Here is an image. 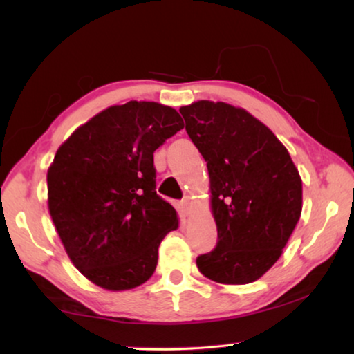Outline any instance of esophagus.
I'll use <instances>...</instances> for the list:
<instances>
[{
	"label": "esophagus",
	"instance_id": "34e87169",
	"mask_svg": "<svg viewBox=\"0 0 354 354\" xmlns=\"http://www.w3.org/2000/svg\"><path fill=\"white\" fill-rule=\"evenodd\" d=\"M179 207H181L183 212H189V207H190V198H189V196H184V198L179 201Z\"/></svg>",
	"mask_w": 354,
	"mask_h": 354
}]
</instances>
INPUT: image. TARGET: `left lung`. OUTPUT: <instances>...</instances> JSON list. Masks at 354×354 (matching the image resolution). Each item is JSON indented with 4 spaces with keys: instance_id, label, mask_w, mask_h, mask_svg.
Masks as SVG:
<instances>
[{
    "instance_id": "obj_1",
    "label": "left lung",
    "mask_w": 354,
    "mask_h": 354,
    "mask_svg": "<svg viewBox=\"0 0 354 354\" xmlns=\"http://www.w3.org/2000/svg\"><path fill=\"white\" fill-rule=\"evenodd\" d=\"M185 131L207 162L217 247L196 267L220 284H248L279 259L301 215L303 189L290 154L241 107L183 106Z\"/></svg>"
}]
</instances>
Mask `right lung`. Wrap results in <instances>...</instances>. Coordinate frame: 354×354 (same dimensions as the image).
I'll return each mask as SVG.
<instances>
[{"mask_svg": "<svg viewBox=\"0 0 354 354\" xmlns=\"http://www.w3.org/2000/svg\"><path fill=\"white\" fill-rule=\"evenodd\" d=\"M184 127L153 101L111 106L77 128L48 169V209L73 266L107 290L151 278L162 239L178 227L156 194L153 153Z\"/></svg>", "mask_w": 354, "mask_h": 354, "instance_id": "obj_1", "label": "right lung"}]
</instances>
